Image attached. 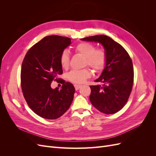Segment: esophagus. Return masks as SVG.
Listing matches in <instances>:
<instances>
[{
	"label": "esophagus",
	"instance_id": "obj_1",
	"mask_svg": "<svg viewBox=\"0 0 156 156\" xmlns=\"http://www.w3.org/2000/svg\"><path fill=\"white\" fill-rule=\"evenodd\" d=\"M74 87H75V90H79L80 88L81 87V85H80V84H75Z\"/></svg>",
	"mask_w": 156,
	"mask_h": 156
}]
</instances>
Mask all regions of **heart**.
<instances>
[{
    "label": "heart",
    "instance_id": "b5f03b06",
    "mask_svg": "<svg viewBox=\"0 0 156 156\" xmlns=\"http://www.w3.org/2000/svg\"><path fill=\"white\" fill-rule=\"evenodd\" d=\"M75 51L86 58V64H88L95 70L101 69L106 62V55L101 50H96L95 46L88 43H81L75 48ZM60 63L62 68L68 67L69 63V54L67 50H64L60 56ZM90 73L87 69L81 70L73 69L69 72L67 77L71 82L81 84L85 82L90 77Z\"/></svg>",
    "mask_w": 156,
    "mask_h": 156
}]
</instances>
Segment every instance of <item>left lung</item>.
<instances>
[{
	"instance_id": "8db88e82",
	"label": "left lung",
	"mask_w": 156,
	"mask_h": 156,
	"mask_svg": "<svg viewBox=\"0 0 156 156\" xmlns=\"http://www.w3.org/2000/svg\"><path fill=\"white\" fill-rule=\"evenodd\" d=\"M81 40L100 44L105 49V67L94 81L102 84L90 86V101L100 112L114 114L124 107L131 94L134 77L132 60L123 47L107 36L97 35Z\"/></svg>"
}]
</instances>
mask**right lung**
Returning <instances> with one entry per match:
<instances>
[{"mask_svg":"<svg viewBox=\"0 0 156 156\" xmlns=\"http://www.w3.org/2000/svg\"><path fill=\"white\" fill-rule=\"evenodd\" d=\"M72 44L69 37L56 35L44 37L28 51L23 61L21 81L25 100L36 115L53 120L66 112L73 100L72 83L60 80L62 86L52 88L53 80L62 73L60 56Z\"/></svg>","mask_w":156,"mask_h":156,"instance_id":"obj_1","label":"right lung"}]
</instances>
